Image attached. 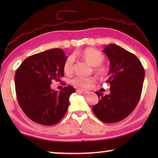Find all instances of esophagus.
<instances>
[{
    "label": "esophagus",
    "instance_id": "1",
    "mask_svg": "<svg viewBox=\"0 0 158 158\" xmlns=\"http://www.w3.org/2000/svg\"><path fill=\"white\" fill-rule=\"evenodd\" d=\"M77 93H78V94H88V93H89V91L86 90H83V89H77Z\"/></svg>",
    "mask_w": 158,
    "mask_h": 158
}]
</instances>
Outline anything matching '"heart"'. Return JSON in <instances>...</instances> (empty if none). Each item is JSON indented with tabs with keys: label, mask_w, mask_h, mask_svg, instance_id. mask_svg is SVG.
Segmentation results:
<instances>
[{
	"label": "heart",
	"mask_w": 158,
	"mask_h": 158,
	"mask_svg": "<svg viewBox=\"0 0 158 158\" xmlns=\"http://www.w3.org/2000/svg\"><path fill=\"white\" fill-rule=\"evenodd\" d=\"M82 56L92 66H98L96 68V71L98 74L101 75H104L106 73L105 68L100 67L99 65L102 64L104 61V56L96 49L88 48L85 49L82 53ZM74 57L73 55L69 56L66 58L65 61L63 64L64 72L68 75H70L73 72V67H74ZM96 80L93 77H83V76H76L72 79L71 83L73 85L77 87L83 88H89L90 85L95 83Z\"/></svg>",
	"instance_id": "b5f03b06"
}]
</instances>
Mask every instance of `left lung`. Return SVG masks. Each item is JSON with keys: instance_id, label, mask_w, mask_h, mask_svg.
Wrapping results in <instances>:
<instances>
[{"instance_id": "left-lung-1", "label": "left lung", "mask_w": 158, "mask_h": 158, "mask_svg": "<svg viewBox=\"0 0 158 158\" xmlns=\"http://www.w3.org/2000/svg\"><path fill=\"white\" fill-rule=\"evenodd\" d=\"M110 62L109 77L106 82L110 94L98 95L99 101L92 107L96 117L103 122L116 123L134 111L141 96L144 70L139 60L132 53L114 44L103 50Z\"/></svg>"}]
</instances>
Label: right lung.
Masks as SVG:
<instances>
[{
  "instance_id": "1",
  "label": "right lung",
  "mask_w": 158,
  "mask_h": 158,
  "mask_svg": "<svg viewBox=\"0 0 158 158\" xmlns=\"http://www.w3.org/2000/svg\"><path fill=\"white\" fill-rule=\"evenodd\" d=\"M67 57L61 49H49L27 57L16 70L17 100L26 115L37 124H56L68 109L69 98L75 88L69 85L60 92L51 88L52 80L60 81L64 76Z\"/></svg>"
}]
</instances>
